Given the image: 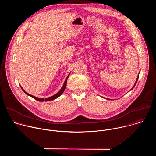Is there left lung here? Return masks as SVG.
<instances>
[{"label":"left lung","mask_w":156,"mask_h":156,"mask_svg":"<svg viewBox=\"0 0 156 156\" xmlns=\"http://www.w3.org/2000/svg\"><path fill=\"white\" fill-rule=\"evenodd\" d=\"M138 77H139V76H138V78H137V80H136V83H135V84H136V83H137V81H138Z\"/></svg>","instance_id":"left-lung-1"}]
</instances>
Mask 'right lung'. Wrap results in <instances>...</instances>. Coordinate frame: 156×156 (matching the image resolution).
<instances>
[{"instance_id":"obj_1","label":"right lung","mask_w":156,"mask_h":156,"mask_svg":"<svg viewBox=\"0 0 156 156\" xmlns=\"http://www.w3.org/2000/svg\"><path fill=\"white\" fill-rule=\"evenodd\" d=\"M69 75L66 77V78L65 79V82H64V84H63V86H62V87L61 88V90L59 91V92L58 93H57L56 94H55V95H54V96H51V97H50V98H46V99H43V98H36V97H35V96H32V95H31V94H28V93H27L23 88H22V87L21 86V88L22 89V90H23V91H24V93H26V94H27L28 96H31V97H32L33 98H34V99H36V100H37V101H40V102H44V101H52V100H54V99H55L56 98H57L58 97H59L63 93V91H64V90H65V87H66V81H67V79H68V78H69Z\"/></svg>"}]
</instances>
